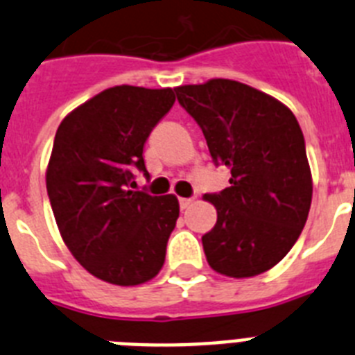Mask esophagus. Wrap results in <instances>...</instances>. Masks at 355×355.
Listing matches in <instances>:
<instances>
[{
	"instance_id": "34e87169",
	"label": "esophagus",
	"mask_w": 355,
	"mask_h": 355,
	"mask_svg": "<svg viewBox=\"0 0 355 355\" xmlns=\"http://www.w3.org/2000/svg\"><path fill=\"white\" fill-rule=\"evenodd\" d=\"M192 202H193V199H184V197H183V199H180V206H181V209H187L188 206L192 205Z\"/></svg>"
}]
</instances>
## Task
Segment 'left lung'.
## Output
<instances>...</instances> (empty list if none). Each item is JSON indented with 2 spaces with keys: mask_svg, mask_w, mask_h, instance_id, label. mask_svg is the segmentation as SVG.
I'll use <instances>...</instances> for the list:
<instances>
[{
  "mask_svg": "<svg viewBox=\"0 0 355 355\" xmlns=\"http://www.w3.org/2000/svg\"><path fill=\"white\" fill-rule=\"evenodd\" d=\"M174 90L215 165L231 171L225 190L205 196L216 209L215 227L202 236L209 266L234 279L270 270L299 240L311 208L299 122L275 97L240 81L215 78Z\"/></svg>",
  "mask_w": 355,
  "mask_h": 355,
  "instance_id": "obj_1",
  "label": "left lung"
}]
</instances>
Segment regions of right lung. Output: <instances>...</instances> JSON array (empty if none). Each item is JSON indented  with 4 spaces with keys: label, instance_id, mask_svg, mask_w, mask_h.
Here are the masks:
<instances>
[{
    "label": "right lung",
    "instance_id": "1",
    "mask_svg": "<svg viewBox=\"0 0 355 355\" xmlns=\"http://www.w3.org/2000/svg\"><path fill=\"white\" fill-rule=\"evenodd\" d=\"M172 89L112 87L60 122L46 171L62 240L94 277L137 286L158 275L180 216L178 197L130 190L144 144L172 108Z\"/></svg>",
    "mask_w": 355,
    "mask_h": 355
}]
</instances>
